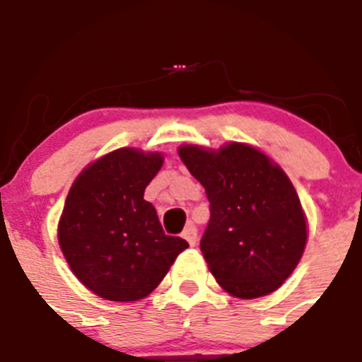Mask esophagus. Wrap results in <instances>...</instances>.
<instances>
[{"instance_id":"1","label":"esophagus","mask_w":362,"mask_h":362,"mask_svg":"<svg viewBox=\"0 0 362 362\" xmlns=\"http://www.w3.org/2000/svg\"><path fill=\"white\" fill-rule=\"evenodd\" d=\"M182 236L185 238L189 242V245H197V240H198V230L197 227L193 226V223H187V227L184 229V233H182Z\"/></svg>"}]
</instances>
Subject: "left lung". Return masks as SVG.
Returning a JSON list of instances; mask_svg holds the SVG:
<instances>
[{
	"label": "left lung",
	"mask_w": 362,
	"mask_h": 362,
	"mask_svg": "<svg viewBox=\"0 0 362 362\" xmlns=\"http://www.w3.org/2000/svg\"><path fill=\"white\" fill-rule=\"evenodd\" d=\"M178 155L211 204L200 249L221 288L242 299L279 288L307 245V220L285 171L240 142L218 151L180 146Z\"/></svg>",
	"instance_id": "8db88e82"
}]
</instances>
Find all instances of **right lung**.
Here are the masks:
<instances>
[{
    "label": "right lung",
    "mask_w": 362,
    "mask_h": 362,
    "mask_svg": "<svg viewBox=\"0 0 362 362\" xmlns=\"http://www.w3.org/2000/svg\"><path fill=\"white\" fill-rule=\"evenodd\" d=\"M160 153L120 148L88 165L71 184L59 220V245L71 272L108 301L151 294L189 243L168 236L144 191Z\"/></svg>",
    "instance_id": "obj_1"
}]
</instances>
